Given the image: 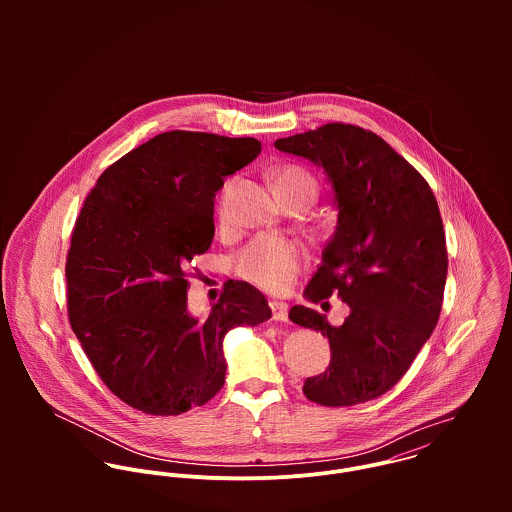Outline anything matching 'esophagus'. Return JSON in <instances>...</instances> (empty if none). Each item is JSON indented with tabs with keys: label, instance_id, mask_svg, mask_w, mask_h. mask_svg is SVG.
<instances>
[{
	"label": "esophagus",
	"instance_id": "34e87169",
	"mask_svg": "<svg viewBox=\"0 0 512 512\" xmlns=\"http://www.w3.org/2000/svg\"><path fill=\"white\" fill-rule=\"evenodd\" d=\"M270 307L274 321H288V305L284 301H270Z\"/></svg>",
	"mask_w": 512,
	"mask_h": 512
}]
</instances>
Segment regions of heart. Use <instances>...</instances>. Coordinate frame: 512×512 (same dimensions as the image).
<instances>
[{"label": "heart", "mask_w": 512, "mask_h": 512, "mask_svg": "<svg viewBox=\"0 0 512 512\" xmlns=\"http://www.w3.org/2000/svg\"><path fill=\"white\" fill-rule=\"evenodd\" d=\"M272 179L280 197L307 193L315 199L317 195V179L303 165L286 163L272 173ZM219 215H222V203ZM305 262L307 254L301 244L278 236H258L234 256L232 266L240 278L254 286L266 292H284L292 286L293 278Z\"/></svg>", "instance_id": "obj_1"}]
</instances>
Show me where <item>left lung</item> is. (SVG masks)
Instances as JSON below:
<instances>
[{
    "mask_svg": "<svg viewBox=\"0 0 512 512\" xmlns=\"http://www.w3.org/2000/svg\"><path fill=\"white\" fill-rule=\"evenodd\" d=\"M274 146L321 165L333 185L337 230L313 274V303L341 297V327L293 305L290 319L331 345L325 372L303 382L307 400L355 406L388 392L430 339L447 278L445 230L428 181L380 136L333 122Z\"/></svg>",
    "mask_w": 512,
    "mask_h": 512,
    "instance_id": "8db88e82",
    "label": "left lung"
}]
</instances>
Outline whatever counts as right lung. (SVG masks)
<instances>
[{
  "label": "right lung",
  "mask_w": 512,
  "mask_h": 512,
  "mask_svg": "<svg viewBox=\"0 0 512 512\" xmlns=\"http://www.w3.org/2000/svg\"><path fill=\"white\" fill-rule=\"evenodd\" d=\"M260 151L254 138L163 132L114 161L76 217L71 327L108 390L144 414L207 404L224 384V335L272 317L262 293L234 280L205 319L187 313V266L213 242L215 193Z\"/></svg>",
  "instance_id": "add662e5"
}]
</instances>
